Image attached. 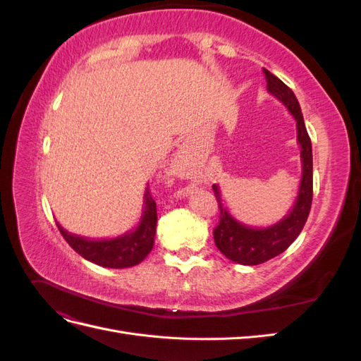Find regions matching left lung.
I'll use <instances>...</instances> for the list:
<instances>
[{
  "label": "left lung",
  "instance_id": "8db88e82",
  "mask_svg": "<svg viewBox=\"0 0 361 361\" xmlns=\"http://www.w3.org/2000/svg\"><path fill=\"white\" fill-rule=\"evenodd\" d=\"M268 92L276 96L297 120V140L301 147L302 176L300 182L298 197L292 211L277 224L265 228H253L244 226L231 215L221 200L218 185H212L215 199L220 207V221L214 228V241L216 248L241 265H259L283 253L301 233L307 221L313 197V158L312 141L304 125V118L298 99L289 87L276 75L264 69Z\"/></svg>",
  "mask_w": 361,
  "mask_h": 361
}]
</instances>
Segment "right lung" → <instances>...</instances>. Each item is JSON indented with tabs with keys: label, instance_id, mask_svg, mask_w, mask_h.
I'll use <instances>...</instances> for the list:
<instances>
[{
	"label": "right lung",
	"instance_id": "add662e5",
	"mask_svg": "<svg viewBox=\"0 0 361 361\" xmlns=\"http://www.w3.org/2000/svg\"><path fill=\"white\" fill-rule=\"evenodd\" d=\"M157 203L152 199L149 185L145 191V207L138 227L133 232L113 239H87L76 236L57 223L59 231L68 244L84 259L104 268H129L138 265L154 248L157 232Z\"/></svg>",
	"mask_w": 361,
	"mask_h": 361
}]
</instances>
